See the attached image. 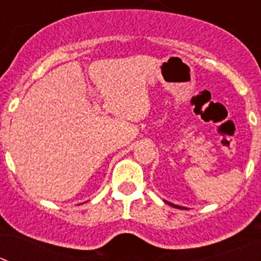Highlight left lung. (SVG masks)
<instances>
[{
	"instance_id": "left-lung-1",
	"label": "left lung",
	"mask_w": 261,
	"mask_h": 261,
	"mask_svg": "<svg viewBox=\"0 0 261 261\" xmlns=\"http://www.w3.org/2000/svg\"><path fill=\"white\" fill-rule=\"evenodd\" d=\"M167 202V201H166ZM168 205H171V206H174V208H181V206H179V205H175V204H171V202H167Z\"/></svg>"
}]
</instances>
